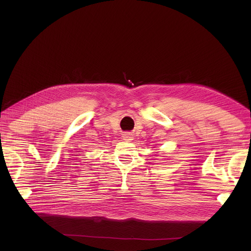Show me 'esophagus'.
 <instances>
[{"label":"esophagus","instance_id":"1","mask_svg":"<svg viewBox=\"0 0 251 251\" xmlns=\"http://www.w3.org/2000/svg\"><path fill=\"white\" fill-rule=\"evenodd\" d=\"M123 139L125 141H131V140H133V135L131 134V133H129V132H127V133L123 134Z\"/></svg>","mask_w":251,"mask_h":251}]
</instances>
